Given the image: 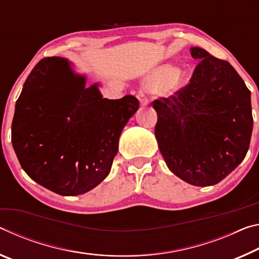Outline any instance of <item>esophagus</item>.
<instances>
[{"mask_svg": "<svg viewBox=\"0 0 259 259\" xmlns=\"http://www.w3.org/2000/svg\"><path fill=\"white\" fill-rule=\"evenodd\" d=\"M138 99L140 101V103H141V105H147L148 103H149V99H148V96L145 94V92H142V91L139 92Z\"/></svg>", "mask_w": 259, "mask_h": 259, "instance_id": "obj_1", "label": "esophagus"}]
</instances>
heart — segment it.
<instances>
[{
  "instance_id": "obj_1",
  "label": "heart",
  "mask_w": 259,
  "mask_h": 259,
  "mask_svg": "<svg viewBox=\"0 0 259 259\" xmlns=\"http://www.w3.org/2000/svg\"><path fill=\"white\" fill-rule=\"evenodd\" d=\"M154 80L165 83V90L168 93H173L179 90L181 86V77L177 73V69L171 65H164L156 70Z\"/></svg>"
}]
</instances>
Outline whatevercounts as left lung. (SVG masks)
<instances>
[{"label": "left lung", "mask_w": 259, "mask_h": 259, "mask_svg": "<svg viewBox=\"0 0 259 259\" xmlns=\"http://www.w3.org/2000/svg\"><path fill=\"white\" fill-rule=\"evenodd\" d=\"M189 82L152 101L155 135L167 167L194 186H212L244 159L252 132L250 91L230 63L194 47Z\"/></svg>", "instance_id": "8db88e82"}]
</instances>
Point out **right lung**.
<instances>
[{
  "label": "right lung",
  "mask_w": 259,
  "mask_h": 259,
  "mask_svg": "<svg viewBox=\"0 0 259 259\" xmlns=\"http://www.w3.org/2000/svg\"><path fill=\"white\" fill-rule=\"evenodd\" d=\"M139 109L132 95L103 99L97 84L72 73L61 57L42 58L16 102L11 142L24 171L63 196L96 187L109 175L118 141Z\"/></svg>",
  "instance_id": "obj_1"
}]
</instances>
